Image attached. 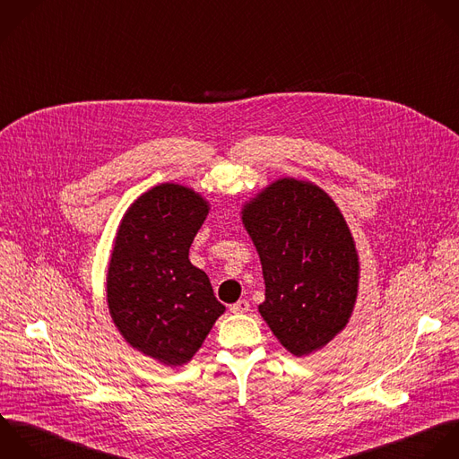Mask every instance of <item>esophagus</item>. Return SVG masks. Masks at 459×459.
<instances>
[{
	"label": "esophagus",
	"instance_id": "obj_1",
	"mask_svg": "<svg viewBox=\"0 0 459 459\" xmlns=\"http://www.w3.org/2000/svg\"><path fill=\"white\" fill-rule=\"evenodd\" d=\"M248 307H250L248 300L241 299V300H238L236 304H232V306H230V313H234V315H239V313H247V311H248Z\"/></svg>",
	"mask_w": 459,
	"mask_h": 459
}]
</instances>
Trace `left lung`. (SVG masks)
<instances>
[{"instance_id": "left-lung-1", "label": "left lung", "mask_w": 459, "mask_h": 459, "mask_svg": "<svg viewBox=\"0 0 459 459\" xmlns=\"http://www.w3.org/2000/svg\"><path fill=\"white\" fill-rule=\"evenodd\" d=\"M241 221L263 266V320L297 358L324 349L347 327L359 291V255L340 207L316 184L282 177L243 204Z\"/></svg>"}]
</instances>
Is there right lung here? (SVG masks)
<instances>
[{"label":"right lung","instance_id":"right-lung-1","mask_svg":"<svg viewBox=\"0 0 459 459\" xmlns=\"http://www.w3.org/2000/svg\"><path fill=\"white\" fill-rule=\"evenodd\" d=\"M211 211L193 187L164 182L123 214L107 270V306L123 340L164 367H184L200 351L225 306L189 247Z\"/></svg>","mask_w":459,"mask_h":459}]
</instances>
